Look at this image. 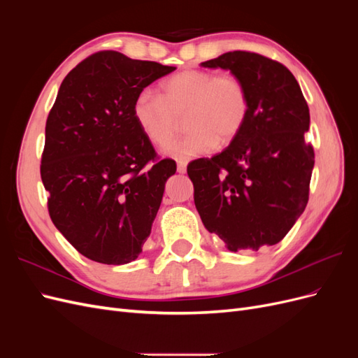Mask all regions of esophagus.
Segmentation results:
<instances>
[{
	"instance_id": "1",
	"label": "esophagus",
	"mask_w": 358,
	"mask_h": 358,
	"mask_svg": "<svg viewBox=\"0 0 358 358\" xmlns=\"http://www.w3.org/2000/svg\"><path fill=\"white\" fill-rule=\"evenodd\" d=\"M187 171V161H178V173Z\"/></svg>"
}]
</instances>
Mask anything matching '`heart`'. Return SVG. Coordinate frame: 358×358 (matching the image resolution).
<instances>
[{
	"instance_id": "1",
	"label": "heart",
	"mask_w": 358,
	"mask_h": 358,
	"mask_svg": "<svg viewBox=\"0 0 358 358\" xmlns=\"http://www.w3.org/2000/svg\"><path fill=\"white\" fill-rule=\"evenodd\" d=\"M162 94L138 91L133 117L154 146H166L185 115L188 133L170 143L166 152L180 161L229 145L241 134L249 115V96L242 80L206 70H183L162 82Z\"/></svg>"
}]
</instances>
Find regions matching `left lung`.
Returning a JSON list of instances; mask_svg holds the SVG:
<instances>
[{"label":"left lung","instance_id":"8db88e82","mask_svg":"<svg viewBox=\"0 0 358 358\" xmlns=\"http://www.w3.org/2000/svg\"><path fill=\"white\" fill-rule=\"evenodd\" d=\"M201 67L230 70L249 96L241 134L221 154L188 164L203 225L231 252L276 245L309 199L315 155L305 142L308 103L292 73L258 53L227 52Z\"/></svg>","mask_w":358,"mask_h":358}]
</instances>
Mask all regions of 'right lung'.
<instances>
[{"instance_id": "add662e5", "label": "right lung", "mask_w": 358, "mask_h": 358, "mask_svg": "<svg viewBox=\"0 0 358 358\" xmlns=\"http://www.w3.org/2000/svg\"><path fill=\"white\" fill-rule=\"evenodd\" d=\"M176 67L115 50L82 61L62 80L48 116L41 180L59 233L92 262L121 266L142 252L176 173L155 161L133 117L138 91Z\"/></svg>"}]
</instances>
